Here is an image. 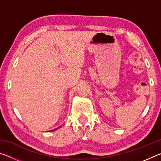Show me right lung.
Wrapping results in <instances>:
<instances>
[{
    "label": "right lung",
    "instance_id": "obj_1",
    "mask_svg": "<svg viewBox=\"0 0 161 161\" xmlns=\"http://www.w3.org/2000/svg\"><path fill=\"white\" fill-rule=\"evenodd\" d=\"M59 127H58V129H53V130H50V131H53V130H57V129H59Z\"/></svg>",
    "mask_w": 161,
    "mask_h": 161
}]
</instances>
